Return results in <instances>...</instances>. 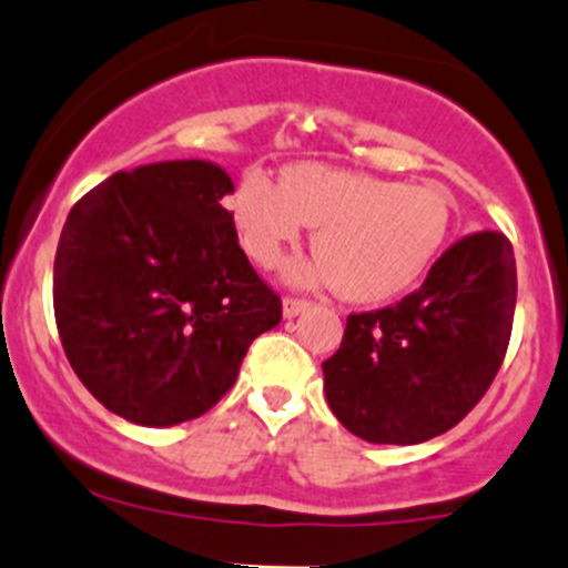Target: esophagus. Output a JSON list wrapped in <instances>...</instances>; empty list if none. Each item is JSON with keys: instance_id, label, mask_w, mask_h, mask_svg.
<instances>
[{"instance_id": "obj_1", "label": "esophagus", "mask_w": 568, "mask_h": 568, "mask_svg": "<svg viewBox=\"0 0 568 568\" xmlns=\"http://www.w3.org/2000/svg\"><path fill=\"white\" fill-rule=\"evenodd\" d=\"M304 310H310V302L291 300V296H285V300H283V315H285V318H296V315H302Z\"/></svg>"}]
</instances>
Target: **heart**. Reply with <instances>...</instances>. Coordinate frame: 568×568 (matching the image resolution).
Instances as JSON below:
<instances>
[{
  "label": "heart",
  "mask_w": 568,
  "mask_h": 568,
  "mask_svg": "<svg viewBox=\"0 0 568 568\" xmlns=\"http://www.w3.org/2000/svg\"><path fill=\"white\" fill-rule=\"evenodd\" d=\"M244 253L258 266L280 264L285 250L315 229L318 253L285 268L294 285H334L343 300L378 304L414 288L452 234L455 201L433 184L291 165L283 179L247 171L229 199Z\"/></svg>",
  "instance_id": "obj_1"
}]
</instances>
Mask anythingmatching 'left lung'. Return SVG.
<instances>
[{
  "label": "left lung",
  "instance_id": "8db88e82",
  "mask_svg": "<svg viewBox=\"0 0 568 568\" xmlns=\"http://www.w3.org/2000/svg\"><path fill=\"white\" fill-rule=\"evenodd\" d=\"M517 304L509 239L495 231L452 244L419 291L351 315L326 359L324 394L339 425L367 444H425L446 433L493 384Z\"/></svg>",
  "mask_w": 568,
  "mask_h": 568
}]
</instances>
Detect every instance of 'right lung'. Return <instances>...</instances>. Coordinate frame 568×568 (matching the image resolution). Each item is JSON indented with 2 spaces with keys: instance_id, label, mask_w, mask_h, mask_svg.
<instances>
[{
  "instance_id": "add662e5",
  "label": "right lung",
  "mask_w": 568,
  "mask_h": 568,
  "mask_svg": "<svg viewBox=\"0 0 568 568\" xmlns=\"http://www.w3.org/2000/svg\"><path fill=\"white\" fill-rule=\"evenodd\" d=\"M229 193L217 163L165 160L70 209L53 261L59 337L81 384L133 425L199 419L283 318L239 247Z\"/></svg>"
}]
</instances>
